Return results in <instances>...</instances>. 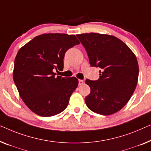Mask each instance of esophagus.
Here are the masks:
<instances>
[{
    "mask_svg": "<svg viewBox=\"0 0 151 151\" xmlns=\"http://www.w3.org/2000/svg\"><path fill=\"white\" fill-rule=\"evenodd\" d=\"M83 83H84L83 80H81V79L78 80V85H79V86H81V85H83Z\"/></svg>",
    "mask_w": 151,
    "mask_h": 151,
    "instance_id": "1",
    "label": "esophagus"
}]
</instances>
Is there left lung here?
Here are the masks:
<instances>
[{
    "instance_id": "1",
    "label": "left lung",
    "mask_w": 151,
    "mask_h": 151,
    "mask_svg": "<svg viewBox=\"0 0 151 151\" xmlns=\"http://www.w3.org/2000/svg\"><path fill=\"white\" fill-rule=\"evenodd\" d=\"M76 37L84 46L91 66L99 67L100 78L86 79L91 92L85 98L90 110L101 115H111L128 103L136 88L139 66L130 48L115 36L96 33Z\"/></svg>"
}]
</instances>
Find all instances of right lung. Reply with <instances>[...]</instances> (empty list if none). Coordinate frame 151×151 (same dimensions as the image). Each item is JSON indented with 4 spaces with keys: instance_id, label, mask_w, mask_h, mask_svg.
I'll list each match as a JSON object with an SVG mask.
<instances>
[{
    "instance_id": "1",
    "label": "right lung",
    "mask_w": 151,
    "mask_h": 151,
    "mask_svg": "<svg viewBox=\"0 0 151 151\" xmlns=\"http://www.w3.org/2000/svg\"><path fill=\"white\" fill-rule=\"evenodd\" d=\"M79 44L75 35L48 33L36 36L19 50L13 78L21 99L37 115L49 117L67 107L78 79L56 76L54 70H62L65 52Z\"/></svg>"
}]
</instances>
